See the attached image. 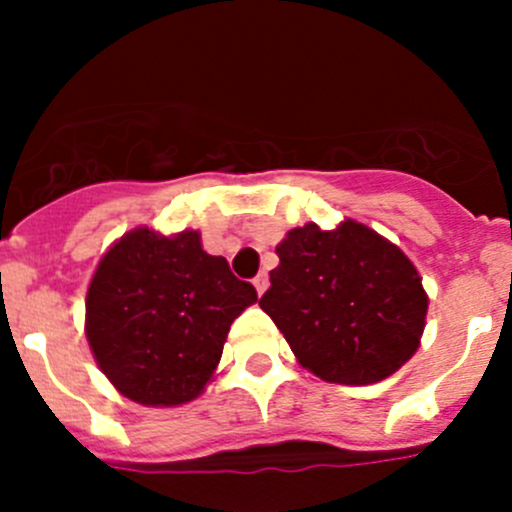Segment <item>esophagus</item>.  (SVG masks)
Returning <instances> with one entry per match:
<instances>
[{"mask_svg":"<svg viewBox=\"0 0 512 512\" xmlns=\"http://www.w3.org/2000/svg\"><path fill=\"white\" fill-rule=\"evenodd\" d=\"M252 285H255L257 294H262V292H265L267 285H270V280H267V272H260V275H257L255 280H252Z\"/></svg>","mask_w":512,"mask_h":512,"instance_id":"obj_1","label":"esophagus"}]
</instances>
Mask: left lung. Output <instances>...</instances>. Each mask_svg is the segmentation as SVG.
<instances>
[{"instance_id": "1", "label": "left lung", "mask_w": 512, "mask_h": 512, "mask_svg": "<svg viewBox=\"0 0 512 512\" xmlns=\"http://www.w3.org/2000/svg\"><path fill=\"white\" fill-rule=\"evenodd\" d=\"M265 309L299 364L332 384L386 379L414 356L428 297L414 262L371 227H294L277 245Z\"/></svg>"}]
</instances>
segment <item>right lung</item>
<instances>
[{"instance_id": "right-lung-1", "label": "right lung", "mask_w": 512, "mask_h": 512, "mask_svg": "<svg viewBox=\"0 0 512 512\" xmlns=\"http://www.w3.org/2000/svg\"><path fill=\"white\" fill-rule=\"evenodd\" d=\"M257 302L200 232L136 227L108 247L86 292V339L126 399L178 406L213 379L230 324Z\"/></svg>"}]
</instances>
